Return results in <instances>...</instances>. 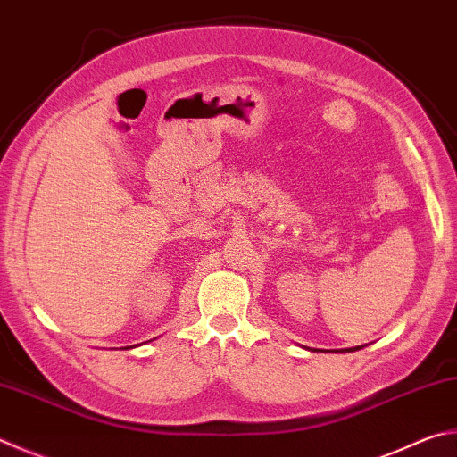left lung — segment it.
Masks as SVG:
<instances>
[{
  "instance_id": "8db88e82",
  "label": "left lung",
  "mask_w": 457,
  "mask_h": 457,
  "mask_svg": "<svg viewBox=\"0 0 457 457\" xmlns=\"http://www.w3.org/2000/svg\"><path fill=\"white\" fill-rule=\"evenodd\" d=\"M363 345H358V347H345V350H329V352H342V353H347V352H358L361 350Z\"/></svg>"
}]
</instances>
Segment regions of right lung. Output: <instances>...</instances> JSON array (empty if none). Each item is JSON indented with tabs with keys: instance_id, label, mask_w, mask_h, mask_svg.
I'll return each instance as SVG.
<instances>
[{
	"instance_id": "obj_1",
	"label": "right lung",
	"mask_w": 457,
	"mask_h": 457,
	"mask_svg": "<svg viewBox=\"0 0 457 457\" xmlns=\"http://www.w3.org/2000/svg\"><path fill=\"white\" fill-rule=\"evenodd\" d=\"M129 347H131V345H129Z\"/></svg>"
}]
</instances>
